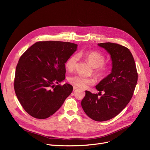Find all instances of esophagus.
I'll return each mask as SVG.
<instances>
[{
  "label": "esophagus",
  "mask_w": 150,
  "mask_h": 150,
  "mask_svg": "<svg viewBox=\"0 0 150 150\" xmlns=\"http://www.w3.org/2000/svg\"><path fill=\"white\" fill-rule=\"evenodd\" d=\"M80 89L76 87V86H74V91H77V90H79Z\"/></svg>",
  "instance_id": "1"
}]
</instances>
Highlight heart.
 Instances as JSON below:
<instances>
[{
    "label": "heart",
    "mask_w": 150,
    "mask_h": 150,
    "mask_svg": "<svg viewBox=\"0 0 150 150\" xmlns=\"http://www.w3.org/2000/svg\"><path fill=\"white\" fill-rule=\"evenodd\" d=\"M79 57L83 58L86 62L93 67V73L97 78H103L108 74V69L104 66L105 58L103 54L96 51L80 52L77 54L70 56L66 61L65 66L69 72H73L75 69ZM69 81L77 87L86 89L89 86L95 83V80L92 78H86L81 75H74L69 78Z\"/></svg>",
    "instance_id": "obj_1"
}]
</instances>
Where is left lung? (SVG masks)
I'll return each instance as SVG.
<instances>
[{"label": "left lung", "instance_id": "obj_1", "mask_svg": "<svg viewBox=\"0 0 150 150\" xmlns=\"http://www.w3.org/2000/svg\"><path fill=\"white\" fill-rule=\"evenodd\" d=\"M98 45L111 55V73L96 86L98 94L86 91L81 106L91 119L104 122L115 117L128 104L138 75L134 59L127 47L112 42L100 43ZM101 91L104 93L103 95Z\"/></svg>", "mask_w": 150, "mask_h": 150}]
</instances>
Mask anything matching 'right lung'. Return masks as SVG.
I'll use <instances>...</instances> for the list:
<instances>
[{
    "mask_svg": "<svg viewBox=\"0 0 150 150\" xmlns=\"http://www.w3.org/2000/svg\"><path fill=\"white\" fill-rule=\"evenodd\" d=\"M77 46L68 42L39 41L21 57L14 88L21 105L31 116L49 117L72 93V85L59 83L65 79V63Z\"/></svg>",
    "mask_w": 150,
    "mask_h": 150,
    "instance_id": "add662e5",
    "label": "right lung"
}]
</instances>
